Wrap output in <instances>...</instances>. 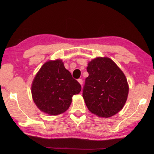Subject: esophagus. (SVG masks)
Returning a JSON list of instances; mask_svg holds the SVG:
<instances>
[{"mask_svg": "<svg viewBox=\"0 0 154 154\" xmlns=\"http://www.w3.org/2000/svg\"><path fill=\"white\" fill-rule=\"evenodd\" d=\"M78 82H79V83H80L81 85H83V80H82V79H78Z\"/></svg>", "mask_w": 154, "mask_h": 154, "instance_id": "1", "label": "esophagus"}]
</instances>
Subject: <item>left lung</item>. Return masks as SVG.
I'll return each mask as SVG.
<instances>
[{
    "mask_svg": "<svg viewBox=\"0 0 154 154\" xmlns=\"http://www.w3.org/2000/svg\"><path fill=\"white\" fill-rule=\"evenodd\" d=\"M83 97L91 112L99 117H111L123 109L128 94L124 73L112 60L97 57L88 63Z\"/></svg>",
    "mask_w": 154,
    "mask_h": 154,
    "instance_id": "left-lung-1",
    "label": "left lung"
}]
</instances>
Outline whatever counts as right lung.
<instances>
[{"label":"right lung","mask_w":154,"mask_h":154,"mask_svg":"<svg viewBox=\"0 0 154 154\" xmlns=\"http://www.w3.org/2000/svg\"><path fill=\"white\" fill-rule=\"evenodd\" d=\"M82 87L65 68L61 60L45 63L36 74L31 86L35 103L44 112L51 116L66 112L72 97L80 93Z\"/></svg>","instance_id":"right-lung-1"}]
</instances>
